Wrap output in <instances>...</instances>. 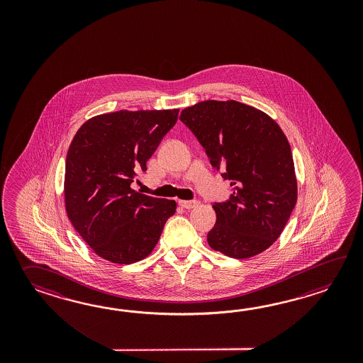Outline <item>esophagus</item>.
I'll return each instance as SVG.
<instances>
[{"instance_id":"1","label":"esophagus","mask_w":363,"mask_h":363,"mask_svg":"<svg viewBox=\"0 0 363 363\" xmlns=\"http://www.w3.org/2000/svg\"><path fill=\"white\" fill-rule=\"evenodd\" d=\"M179 205H180L182 208H197V206L200 205V202L197 200H182L179 201Z\"/></svg>"}]
</instances>
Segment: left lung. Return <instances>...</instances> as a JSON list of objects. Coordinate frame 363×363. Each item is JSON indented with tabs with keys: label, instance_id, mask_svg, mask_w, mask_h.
I'll return each mask as SVG.
<instances>
[{
	"label": "left lung",
	"instance_id": "8db88e82",
	"mask_svg": "<svg viewBox=\"0 0 363 363\" xmlns=\"http://www.w3.org/2000/svg\"><path fill=\"white\" fill-rule=\"evenodd\" d=\"M180 121L197 138L211 166L230 180L232 194L214 202V250L249 258L271 247L297 201L294 157L284 132L261 110L238 101H203Z\"/></svg>",
	"mask_w": 363,
	"mask_h": 363
}]
</instances>
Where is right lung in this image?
I'll use <instances>...</instances> for the list:
<instances>
[{"instance_id":"add662e5","label":"right lung","mask_w":363,"mask_h":363,"mask_svg":"<svg viewBox=\"0 0 363 363\" xmlns=\"http://www.w3.org/2000/svg\"><path fill=\"white\" fill-rule=\"evenodd\" d=\"M178 108L97 116L85 122L66 157L65 203L94 253L133 263L155 249L177 202L131 189L139 171L178 121Z\"/></svg>"}]
</instances>
